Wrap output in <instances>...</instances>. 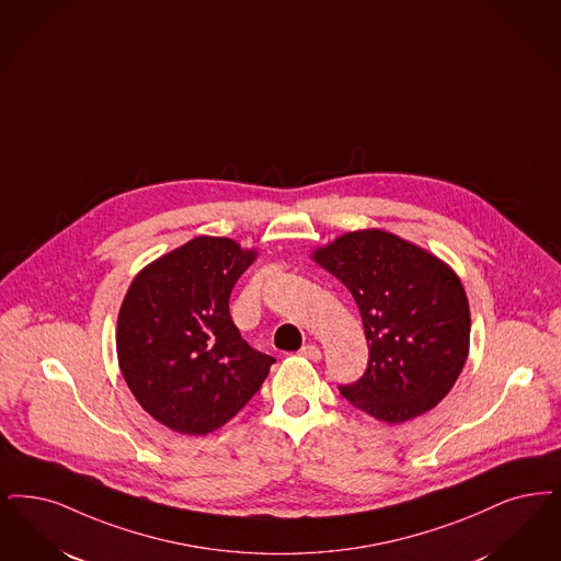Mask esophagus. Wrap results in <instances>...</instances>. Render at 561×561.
Listing matches in <instances>:
<instances>
[{
  "label": "esophagus",
  "instance_id": "1",
  "mask_svg": "<svg viewBox=\"0 0 561 561\" xmlns=\"http://www.w3.org/2000/svg\"><path fill=\"white\" fill-rule=\"evenodd\" d=\"M298 355L309 360L321 359V351H319V346H314V344H307V346H302V348L298 351Z\"/></svg>",
  "mask_w": 561,
  "mask_h": 561
}]
</instances>
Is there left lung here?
Masks as SVG:
<instances>
[{"mask_svg":"<svg viewBox=\"0 0 561 561\" xmlns=\"http://www.w3.org/2000/svg\"><path fill=\"white\" fill-rule=\"evenodd\" d=\"M359 307L369 363L340 394L383 424L424 415L448 394L470 353V302L443 259L378 227L314 248Z\"/></svg>","mask_w":561,"mask_h":561,"instance_id":"8db88e82","label":"left lung"}]
</instances>
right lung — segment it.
Returning <instances> with one entry per match:
<instances>
[{
	"label": "right lung",
	"mask_w": 561,
	"mask_h": 561,
	"mask_svg": "<svg viewBox=\"0 0 561 561\" xmlns=\"http://www.w3.org/2000/svg\"><path fill=\"white\" fill-rule=\"evenodd\" d=\"M256 256L231 238L198 236L135 275L118 311L116 357L158 424L206 436L267 378L275 359L248 346L229 314V294Z\"/></svg>",
	"instance_id": "add662e5"
}]
</instances>
